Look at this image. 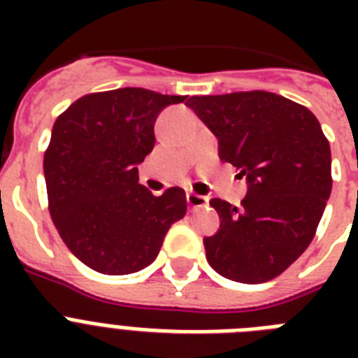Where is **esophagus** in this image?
I'll return each mask as SVG.
<instances>
[{
  "instance_id": "esophagus-1",
  "label": "esophagus",
  "mask_w": 358,
  "mask_h": 358,
  "mask_svg": "<svg viewBox=\"0 0 358 358\" xmlns=\"http://www.w3.org/2000/svg\"><path fill=\"white\" fill-rule=\"evenodd\" d=\"M208 196L204 195H196V193H193V191H189L187 193V204H189L191 208H204L208 206Z\"/></svg>"
}]
</instances>
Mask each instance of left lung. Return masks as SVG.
<instances>
[{"label":"left lung","mask_w":358,"mask_h":358,"mask_svg":"<svg viewBox=\"0 0 358 358\" xmlns=\"http://www.w3.org/2000/svg\"><path fill=\"white\" fill-rule=\"evenodd\" d=\"M185 106L217 137L219 157L247 180L239 210L210 201L221 219L204 238L210 266L236 282L278 277L310 245L331 195L322 126L312 111L266 91L191 96Z\"/></svg>","instance_id":"left-lung-1"}]
</instances>
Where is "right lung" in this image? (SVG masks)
Returning <instances> with one entry per match:
<instances>
[{"label": "right lung", "instance_id": "1", "mask_svg": "<svg viewBox=\"0 0 358 358\" xmlns=\"http://www.w3.org/2000/svg\"><path fill=\"white\" fill-rule=\"evenodd\" d=\"M184 100L137 87L94 92L53 124L44 154L50 213L64 245L94 271L145 269L185 215L182 187L154 196L137 171L156 143L157 115Z\"/></svg>", "mask_w": 358, "mask_h": 358}]
</instances>
